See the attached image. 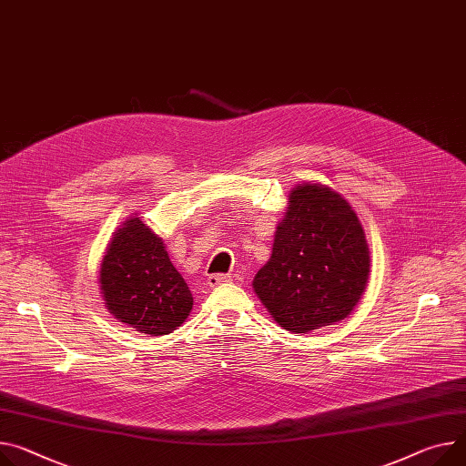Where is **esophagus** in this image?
Returning <instances> with one entry per match:
<instances>
[{
    "instance_id": "obj_1",
    "label": "esophagus",
    "mask_w": 466,
    "mask_h": 466,
    "mask_svg": "<svg viewBox=\"0 0 466 466\" xmlns=\"http://www.w3.org/2000/svg\"><path fill=\"white\" fill-rule=\"evenodd\" d=\"M228 281H231V276H229V274H210V276L207 278V283L210 285V288H217V285L228 283Z\"/></svg>"
}]
</instances>
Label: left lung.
<instances>
[{"mask_svg": "<svg viewBox=\"0 0 466 466\" xmlns=\"http://www.w3.org/2000/svg\"><path fill=\"white\" fill-rule=\"evenodd\" d=\"M370 249L352 207L325 185L291 192L254 291L276 323L306 334L345 319L366 289Z\"/></svg>", "mask_w": 466, "mask_h": 466, "instance_id": "8db88e82", "label": "left lung"}]
</instances>
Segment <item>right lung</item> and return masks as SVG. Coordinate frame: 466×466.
<instances>
[{
  "instance_id": "obj_1",
  "label": "right lung",
  "mask_w": 466,
  "mask_h": 466,
  "mask_svg": "<svg viewBox=\"0 0 466 466\" xmlns=\"http://www.w3.org/2000/svg\"><path fill=\"white\" fill-rule=\"evenodd\" d=\"M100 289L121 323L151 336L181 327L194 302L162 238L139 218L128 220L108 246L100 265Z\"/></svg>"
}]
</instances>
